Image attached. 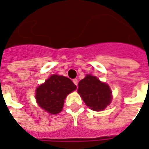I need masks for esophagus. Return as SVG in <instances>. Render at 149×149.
<instances>
[{"mask_svg": "<svg viewBox=\"0 0 149 149\" xmlns=\"http://www.w3.org/2000/svg\"><path fill=\"white\" fill-rule=\"evenodd\" d=\"M72 81H73V83H74V84H76V85H77V84H78L77 79H73V80H72Z\"/></svg>", "mask_w": 149, "mask_h": 149, "instance_id": "1", "label": "esophagus"}]
</instances>
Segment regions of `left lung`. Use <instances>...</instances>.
I'll list each match as a JSON object with an SVG mask.
<instances>
[{
    "label": "left lung",
    "mask_w": 149,
    "mask_h": 149,
    "mask_svg": "<svg viewBox=\"0 0 149 149\" xmlns=\"http://www.w3.org/2000/svg\"><path fill=\"white\" fill-rule=\"evenodd\" d=\"M77 92L85 104L93 111H102L112 100L109 86L92 75H86L80 81Z\"/></svg>",
    "instance_id": "obj_1"
}]
</instances>
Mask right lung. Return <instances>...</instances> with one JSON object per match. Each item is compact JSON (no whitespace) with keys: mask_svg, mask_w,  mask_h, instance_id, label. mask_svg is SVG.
I'll return each instance as SVG.
<instances>
[{"mask_svg":"<svg viewBox=\"0 0 149 149\" xmlns=\"http://www.w3.org/2000/svg\"><path fill=\"white\" fill-rule=\"evenodd\" d=\"M76 88L77 86L69 78L52 75L37 87L36 100L41 109L51 114H57L61 112L67 95Z\"/></svg>","mask_w":149,"mask_h":149,"instance_id":"1","label":"right lung"}]
</instances>
